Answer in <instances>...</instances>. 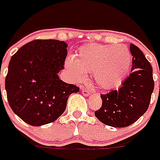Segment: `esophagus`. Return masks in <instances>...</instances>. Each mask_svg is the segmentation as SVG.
<instances>
[{"mask_svg": "<svg viewBox=\"0 0 160 160\" xmlns=\"http://www.w3.org/2000/svg\"><path fill=\"white\" fill-rule=\"evenodd\" d=\"M82 93L84 96H89V95H90V92H89V91H88L87 89H84V88H82Z\"/></svg>", "mask_w": 160, "mask_h": 160, "instance_id": "1", "label": "esophagus"}]
</instances>
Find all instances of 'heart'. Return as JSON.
<instances>
[{"label":"heart","mask_w":160,"mask_h":160,"mask_svg":"<svg viewBox=\"0 0 160 160\" xmlns=\"http://www.w3.org/2000/svg\"><path fill=\"white\" fill-rule=\"evenodd\" d=\"M132 56L124 44H91L82 46L75 57H68L66 68L73 79L82 80L86 72H93L102 89H112L122 83L131 68Z\"/></svg>","instance_id":"heart-1"}]
</instances>
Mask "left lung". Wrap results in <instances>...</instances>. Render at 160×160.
Wrapping results in <instances>:
<instances>
[{
	"mask_svg": "<svg viewBox=\"0 0 160 160\" xmlns=\"http://www.w3.org/2000/svg\"><path fill=\"white\" fill-rule=\"evenodd\" d=\"M130 49L132 72L118 90L101 94L102 107L95 112L96 117L107 126H131L145 114L150 102L154 88L153 68L137 46L131 44Z\"/></svg>",
	"mask_w": 160,
	"mask_h": 160,
	"instance_id": "8db88e82",
	"label": "left lung"
}]
</instances>
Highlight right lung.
I'll use <instances>...</instances> for the list:
<instances>
[{
  "label": "right lung",
  "instance_id": "1",
  "mask_svg": "<svg viewBox=\"0 0 160 160\" xmlns=\"http://www.w3.org/2000/svg\"><path fill=\"white\" fill-rule=\"evenodd\" d=\"M67 47L57 39H35L11 57L5 84L7 100L12 111L30 126L56 121L64 112L70 94L79 92L78 87L58 78Z\"/></svg>",
  "mask_w": 160,
  "mask_h": 160
}]
</instances>
